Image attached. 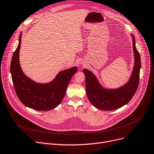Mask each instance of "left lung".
<instances>
[{"mask_svg": "<svg viewBox=\"0 0 154 154\" xmlns=\"http://www.w3.org/2000/svg\"><path fill=\"white\" fill-rule=\"evenodd\" d=\"M132 37L134 64L128 81L120 87L108 88L102 86L93 72L87 69L83 70L85 75L86 91L91 103L103 111L117 109L126 105L135 94L139 83L141 60L136 48L134 35Z\"/></svg>", "mask_w": 154, "mask_h": 154, "instance_id": "1", "label": "left lung"}]
</instances>
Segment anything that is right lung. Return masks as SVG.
Here are the masks:
<instances>
[{"label": "right lung", "instance_id": "right-lung-1", "mask_svg": "<svg viewBox=\"0 0 154 154\" xmlns=\"http://www.w3.org/2000/svg\"><path fill=\"white\" fill-rule=\"evenodd\" d=\"M21 32L19 44L11 60L10 71L16 94L26 106L37 111H49L56 108L62 101L71 78L77 71L74 66L60 71L48 83L34 82L23 72L19 62Z\"/></svg>", "mask_w": 154, "mask_h": 154}]
</instances>
